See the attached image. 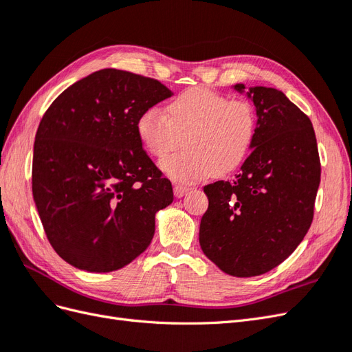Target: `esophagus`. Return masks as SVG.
Returning <instances> with one entry per match:
<instances>
[{"instance_id":"obj_1","label":"esophagus","mask_w":352,"mask_h":352,"mask_svg":"<svg viewBox=\"0 0 352 352\" xmlns=\"http://www.w3.org/2000/svg\"><path fill=\"white\" fill-rule=\"evenodd\" d=\"M189 186H184V185H175L173 186V192L176 198H182L186 192H189Z\"/></svg>"}]
</instances>
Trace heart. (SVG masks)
I'll return each mask as SVG.
<instances>
[{
  "label": "heart",
  "mask_w": 352,
  "mask_h": 352,
  "mask_svg": "<svg viewBox=\"0 0 352 352\" xmlns=\"http://www.w3.org/2000/svg\"><path fill=\"white\" fill-rule=\"evenodd\" d=\"M255 105L245 98L228 97L206 87L179 94L166 107L146 109L138 117L136 132L146 153L164 158L184 138L185 151L162 163L176 182L194 184L211 175H228L248 157L257 132Z\"/></svg>",
  "instance_id": "obj_1"
}]
</instances>
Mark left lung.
Listing matches in <instances>:
<instances>
[{
	"instance_id": "8db88e82",
	"label": "left lung",
	"mask_w": 352,
	"mask_h": 352,
	"mask_svg": "<svg viewBox=\"0 0 352 352\" xmlns=\"http://www.w3.org/2000/svg\"><path fill=\"white\" fill-rule=\"evenodd\" d=\"M247 95L258 116L252 151L235 180L204 186L208 208L199 225L201 250L236 278L270 272L301 243L322 172L307 114L274 88L254 87Z\"/></svg>"
}]
</instances>
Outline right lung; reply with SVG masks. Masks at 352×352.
Segmentation results:
<instances>
[{"label":"right lung","mask_w":352,"mask_h":352,"mask_svg":"<svg viewBox=\"0 0 352 352\" xmlns=\"http://www.w3.org/2000/svg\"><path fill=\"white\" fill-rule=\"evenodd\" d=\"M173 92L102 69L63 91L35 136L32 192L51 247L73 267L109 273L151 243L173 188L146 155L138 117Z\"/></svg>","instance_id":"1"}]
</instances>
